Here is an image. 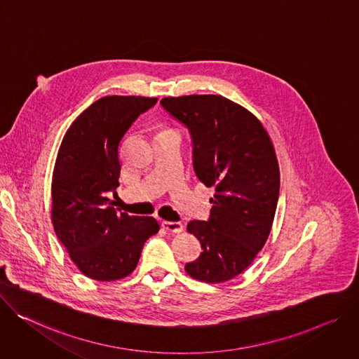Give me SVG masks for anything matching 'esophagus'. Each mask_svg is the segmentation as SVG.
<instances>
[{"label":"esophagus","instance_id":"obj_1","mask_svg":"<svg viewBox=\"0 0 359 359\" xmlns=\"http://www.w3.org/2000/svg\"><path fill=\"white\" fill-rule=\"evenodd\" d=\"M163 228L172 233H180L184 231V225L181 222H171V221H163Z\"/></svg>","mask_w":359,"mask_h":359}]
</instances>
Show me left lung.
<instances>
[{"instance_id":"8db88e82","label":"left lung","mask_w":359,"mask_h":359,"mask_svg":"<svg viewBox=\"0 0 359 359\" xmlns=\"http://www.w3.org/2000/svg\"><path fill=\"white\" fill-rule=\"evenodd\" d=\"M161 105L192 140L194 170L215 187L208 221L187 226L204 250L185 265L198 281L218 284L243 273L265 245L280 195V168L259 119L222 95L167 97Z\"/></svg>"}]
</instances>
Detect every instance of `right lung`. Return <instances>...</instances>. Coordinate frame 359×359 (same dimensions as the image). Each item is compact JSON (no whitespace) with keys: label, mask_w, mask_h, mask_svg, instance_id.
<instances>
[{"label":"right lung","mask_w":359,"mask_h":359,"mask_svg":"<svg viewBox=\"0 0 359 359\" xmlns=\"http://www.w3.org/2000/svg\"><path fill=\"white\" fill-rule=\"evenodd\" d=\"M156 101L135 95L100 98L62 138L51 184V218L69 258L91 280L128 276L145 241L159 229L152 217L118 214L108 198L119 187V142Z\"/></svg>","instance_id":"1"}]
</instances>
